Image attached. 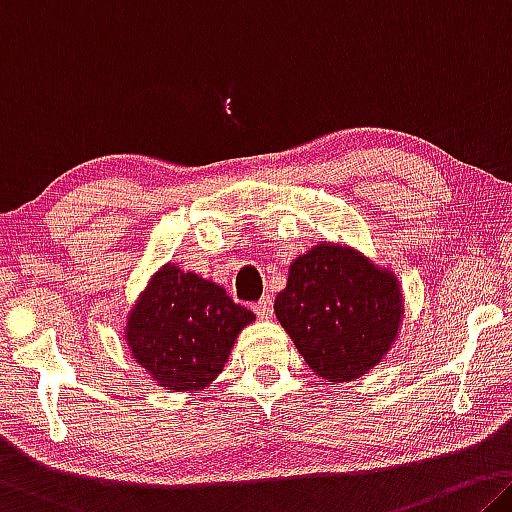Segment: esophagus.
Returning <instances> with one entry per match:
<instances>
[{
	"instance_id": "1",
	"label": "esophagus",
	"mask_w": 512,
	"mask_h": 512,
	"mask_svg": "<svg viewBox=\"0 0 512 512\" xmlns=\"http://www.w3.org/2000/svg\"><path fill=\"white\" fill-rule=\"evenodd\" d=\"M253 310H255L259 319H271V316H273V300L269 296H264L262 300H257V303L253 305Z\"/></svg>"
}]
</instances>
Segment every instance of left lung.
<instances>
[{
  "instance_id": "left-lung-1",
  "label": "left lung",
  "mask_w": 512,
  "mask_h": 512,
  "mask_svg": "<svg viewBox=\"0 0 512 512\" xmlns=\"http://www.w3.org/2000/svg\"><path fill=\"white\" fill-rule=\"evenodd\" d=\"M273 310L316 376L348 383L385 360L399 337L403 296L392 271L323 241L291 262Z\"/></svg>"
}]
</instances>
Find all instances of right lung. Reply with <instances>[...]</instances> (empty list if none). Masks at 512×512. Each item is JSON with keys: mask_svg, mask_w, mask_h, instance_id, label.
Segmentation results:
<instances>
[{"mask_svg": "<svg viewBox=\"0 0 512 512\" xmlns=\"http://www.w3.org/2000/svg\"><path fill=\"white\" fill-rule=\"evenodd\" d=\"M253 321L221 285L164 264L127 314L125 342L161 387L198 392L223 371L234 339Z\"/></svg>", "mask_w": 512, "mask_h": 512, "instance_id": "1", "label": "right lung"}]
</instances>
